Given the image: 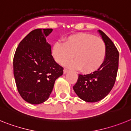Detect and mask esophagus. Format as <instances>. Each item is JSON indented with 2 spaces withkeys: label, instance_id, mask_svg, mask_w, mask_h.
<instances>
[{
  "label": "esophagus",
  "instance_id": "1",
  "mask_svg": "<svg viewBox=\"0 0 131 131\" xmlns=\"http://www.w3.org/2000/svg\"><path fill=\"white\" fill-rule=\"evenodd\" d=\"M69 70H67V69H64V70H63V72H64V74L68 73V72H69Z\"/></svg>",
  "mask_w": 131,
  "mask_h": 131
}]
</instances>
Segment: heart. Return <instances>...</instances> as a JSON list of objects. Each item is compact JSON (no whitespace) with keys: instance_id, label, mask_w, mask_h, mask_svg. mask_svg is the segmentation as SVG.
<instances>
[{"instance_id":"1","label":"heart","mask_w":131,"mask_h":131,"mask_svg":"<svg viewBox=\"0 0 131 131\" xmlns=\"http://www.w3.org/2000/svg\"><path fill=\"white\" fill-rule=\"evenodd\" d=\"M107 48L102 39L88 34H78L69 36L64 43L55 42L52 47V54L57 62L62 63L73 57L75 60L64 63L73 69H81L91 73L100 68L105 61Z\"/></svg>"}]
</instances>
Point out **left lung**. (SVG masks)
Masks as SVG:
<instances>
[{"label":"left lung","mask_w":131,"mask_h":131,"mask_svg":"<svg viewBox=\"0 0 131 131\" xmlns=\"http://www.w3.org/2000/svg\"><path fill=\"white\" fill-rule=\"evenodd\" d=\"M98 33L106 45L105 61L94 72L78 74L73 90L78 97L86 102H97L106 97L115 82L118 67L119 52L112 41L101 30Z\"/></svg>","instance_id":"left-lung-1"}]
</instances>
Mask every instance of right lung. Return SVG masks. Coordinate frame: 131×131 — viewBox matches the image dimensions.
Listing matches in <instances>:
<instances>
[{"label":"right lung","instance_id":"right-lung-1","mask_svg":"<svg viewBox=\"0 0 131 131\" xmlns=\"http://www.w3.org/2000/svg\"><path fill=\"white\" fill-rule=\"evenodd\" d=\"M53 29H36L21 40L14 57V76L21 97L31 104L49 97L54 82L63 74L51 54L46 37Z\"/></svg>","mask_w":131,"mask_h":131}]
</instances>
